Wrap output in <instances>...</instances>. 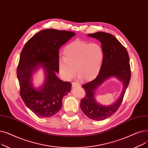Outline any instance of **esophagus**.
<instances>
[{
  "label": "esophagus",
  "mask_w": 148,
  "mask_h": 148,
  "mask_svg": "<svg viewBox=\"0 0 148 148\" xmlns=\"http://www.w3.org/2000/svg\"><path fill=\"white\" fill-rule=\"evenodd\" d=\"M72 86L73 88H80L81 86V85L80 84H79L78 83L73 82V83H72Z\"/></svg>",
  "instance_id": "34e87169"
}]
</instances>
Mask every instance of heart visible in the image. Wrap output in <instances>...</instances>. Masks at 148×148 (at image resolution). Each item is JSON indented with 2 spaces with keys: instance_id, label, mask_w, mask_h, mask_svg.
Returning a JSON list of instances; mask_svg holds the SVG:
<instances>
[{
  "instance_id": "obj_1",
  "label": "heart",
  "mask_w": 148,
  "mask_h": 148,
  "mask_svg": "<svg viewBox=\"0 0 148 148\" xmlns=\"http://www.w3.org/2000/svg\"><path fill=\"white\" fill-rule=\"evenodd\" d=\"M104 59V50L99 44L75 40L64 48V56H60L59 71L66 80L73 78L76 70L84 81H92L99 74Z\"/></svg>"
}]
</instances>
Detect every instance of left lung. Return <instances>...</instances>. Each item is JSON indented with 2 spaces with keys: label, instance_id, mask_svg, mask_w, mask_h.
<instances>
[{
  "label": "left lung",
  "instance_id": "1",
  "mask_svg": "<svg viewBox=\"0 0 148 148\" xmlns=\"http://www.w3.org/2000/svg\"><path fill=\"white\" fill-rule=\"evenodd\" d=\"M101 43L104 59L101 70L93 81L83 84L86 95L81 100L82 112L91 119L103 121L113 115L120 107L131 79L130 59L126 49L113 35L103 32L88 35ZM114 77L123 83V88L118 99L113 104L106 106L95 99L97 88L105 81Z\"/></svg>",
  "mask_w": 148,
  "mask_h": 148
}]
</instances>
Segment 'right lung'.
Here are the masks:
<instances>
[{"instance_id":"obj_1","label":"right lung","mask_w":148,"mask_h":148,"mask_svg":"<svg viewBox=\"0 0 148 148\" xmlns=\"http://www.w3.org/2000/svg\"><path fill=\"white\" fill-rule=\"evenodd\" d=\"M75 33L70 31L45 29L26 43L20 57L17 75L20 96L29 109L38 117L49 118L62 107V99L71 89V83L60 80L59 50ZM40 68L45 79L40 87H34L33 74Z\"/></svg>"}]
</instances>
